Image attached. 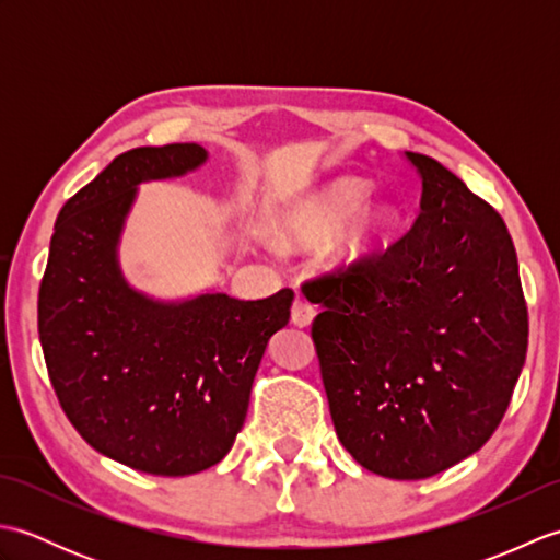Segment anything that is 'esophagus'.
Wrapping results in <instances>:
<instances>
[{
  "label": "esophagus",
  "instance_id": "esophagus-1",
  "mask_svg": "<svg viewBox=\"0 0 560 560\" xmlns=\"http://www.w3.org/2000/svg\"><path fill=\"white\" fill-rule=\"evenodd\" d=\"M315 315L317 313H315V307L311 303L303 301V299H295V303L291 307V323L295 327H311Z\"/></svg>",
  "mask_w": 560,
  "mask_h": 560
}]
</instances>
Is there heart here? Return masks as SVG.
Instances as JSON below:
<instances>
[{
    "instance_id": "obj_1",
    "label": "heart",
    "mask_w": 560,
    "mask_h": 560,
    "mask_svg": "<svg viewBox=\"0 0 560 560\" xmlns=\"http://www.w3.org/2000/svg\"><path fill=\"white\" fill-rule=\"evenodd\" d=\"M368 183L343 177L317 192L307 195L281 213L277 237L289 247H315L327 243L339 231L329 249L331 265L343 271L373 267L395 243L401 213L395 201H368Z\"/></svg>"
}]
</instances>
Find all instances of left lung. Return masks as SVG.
Masks as SVG:
<instances>
[{
  "mask_svg": "<svg viewBox=\"0 0 560 560\" xmlns=\"http://www.w3.org/2000/svg\"><path fill=\"white\" fill-rule=\"evenodd\" d=\"M421 217L373 267L303 291L339 443L413 481L455 467L501 423L527 355V305L501 213L455 173L407 153Z\"/></svg>",
  "mask_w": 560,
  "mask_h": 560,
  "instance_id": "obj_1",
  "label": "left lung"
}]
</instances>
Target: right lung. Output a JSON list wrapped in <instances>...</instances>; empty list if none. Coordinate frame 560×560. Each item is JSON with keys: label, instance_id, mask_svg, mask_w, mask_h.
Instances as JSON below:
<instances>
[{"label": "right lung", "instance_id": "obj_1", "mask_svg": "<svg viewBox=\"0 0 560 560\" xmlns=\"http://www.w3.org/2000/svg\"><path fill=\"white\" fill-rule=\"evenodd\" d=\"M199 144L141 147L62 207L38 295V331L67 419L101 455L156 477L221 462L247 416L269 339L293 291L241 301L221 291L156 299L135 289L120 241L139 185L199 171Z\"/></svg>", "mask_w": 560, "mask_h": 560}]
</instances>
